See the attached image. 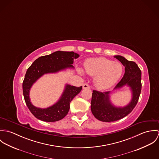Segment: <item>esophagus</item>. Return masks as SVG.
<instances>
[{"instance_id": "esophagus-1", "label": "esophagus", "mask_w": 159, "mask_h": 159, "mask_svg": "<svg viewBox=\"0 0 159 159\" xmlns=\"http://www.w3.org/2000/svg\"><path fill=\"white\" fill-rule=\"evenodd\" d=\"M83 88L84 89H89L91 88V86L88 84H84L83 86Z\"/></svg>"}]
</instances>
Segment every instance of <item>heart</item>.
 I'll return each instance as SVG.
<instances>
[{
    "instance_id": "obj_1",
    "label": "heart",
    "mask_w": 159,
    "mask_h": 159,
    "mask_svg": "<svg viewBox=\"0 0 159 159\" xmlns=\"http://www.w3.org/2000/svg\"><path fill=\"white\" fill-rule=\"evenodd\" d=\"M85 71L89 75L95 76L94 83L99 89H107L112 87L122 75L123 67L119 62L103 58L88 59L84 64ZM78 72L83 74L81 69Z\"/></svg>"
}]
</instances>
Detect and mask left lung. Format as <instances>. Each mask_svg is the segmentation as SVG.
I'll return each instance as SVG.
<instances>
[{
  "label": "left lung",
  "instance_id": "8db88e82",
  "mask_svg": "<svg viewBox=\"0 0 159 159\" xmlns=\"http://www.w3.org/2000/svg\"><path fill=\"white\" fill-rule=\"evenodd\" d=\"M125 67V73L114 90L127 86L132 92V100L124 107H117L110 99V91L100 92L93 91L91 100V111L98 120L111 122L118 120L132 112L135 107L141 90V71L135 62L129 61L121 56H114Z\"/></svg>",
  "mask_w": 159,
  "mask_h": 159
}]
</instances>
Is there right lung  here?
I'll use <instances>...</instances> for the list:
<instances>
[{
	"instance_id": "obj_1",
	"label": "right lung",
	"mask_w": 159,
	"mask_h": 159,
	"mask_svg": "<svg viewBox=\"0 0 159 159\" xmlns=\"http://www.w3.org/2000/svg\"><path fill=\"white\" fill-rule=\"evenodd\" d=\"M80 55L73 51H57L49 55L37 59L27 69L23 83L24 100L30 111L37 119L45 122H56L63 119L68 113L70 103L82 89V86L75 87L66 84L59 100L46 108L35 107L30 102L29 93L32 85L43 75L55 73L67 68H74L73 59Z\"/></svg>"
}]
</instances>
